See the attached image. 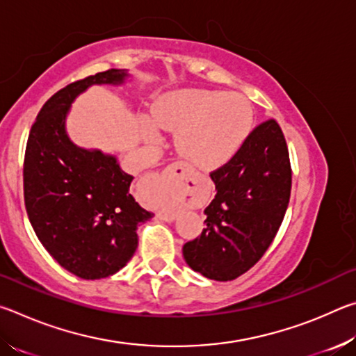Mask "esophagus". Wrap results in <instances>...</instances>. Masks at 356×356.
I'll return each mask as SVG.
<instances>
[{"label":"esophagus","instance_id":"34e87169","mask_svg":"<svg viewBox=\"0 0 356 356\" xmlns=\"http://www.w3.org/2000/svg\"><path fill=\"white\" fill-rule=\"evenodd\" d=\"M174 170H179L180 171V174H182V179L186 176V172H188V168L186 166H184L182 163H177L176 166H174ZM159 218L160 220H165V221H172L174 220V216L172 215H168V213H159Z\"/></svg>","mask_w":356,"mask_h":356}]
</instances>
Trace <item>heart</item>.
Listing matches in <instances>:
<instances>
[{"mask_svg": "<svg viewBox=\"0 0 356 356\" xmlns=\"http://www.w3.org/2000/svg\"><path fill=\"white\" fill-rule=\"evenodd\" d=\"M154 119L161 129L177 131L180 155L201 170L225 165L243 146L252 129V108L240 94L180 89L156 102ZM154 120L141 119L143 135L160 141Z\"/></svg>", "mask_w": 356, "mask_h": 356, "instance_id": "1", "label": "heart"}]
</instances>
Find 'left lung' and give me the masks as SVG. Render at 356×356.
I'll use <instances>...</instances> for the list:
<instances>
[{
	"instance_id": "left-lung-1",
	"label": "left lung",
	"mask_w": 356,
	"mask_h": 356,
	"mask_svg": "<svg viewBox=\"0 0 356 356\" xmlns=\"http://www.w3.org/2000/svg\"><path fill=\"white\" fill-rule=\"evenodd\" d=\"M215 200L206 229L182 248L185 262L209 280L232 281L272 245L291 200L292 170L286 138L275 119L259 124L238 152L210 172Z\"/></svg>"
}]
</instances>
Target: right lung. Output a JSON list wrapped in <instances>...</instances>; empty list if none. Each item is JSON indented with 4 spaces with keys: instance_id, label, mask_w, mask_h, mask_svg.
Here are the masks:
<instances>
[{
    "instance_id": "add662e5",
    "label": "right lung",
    "mask_w": 356,
    "mask_h": 356,
    "mask_svg": "<svg viewBox=\"0 0 356 356\" xmlns=\"http://www.w3.org/2000/svg\"><path fill=\"white\" fill-rule=\"evenodd\" d=\"M110 69L67 84L40 108L29 131L23 191L35 236L53 259L83 280L111 276L138 246L136 229L154 213L130 193L134 177L116 156L75 146L65 131L72 102L92 84H120Z\"/></svg>"
}]
</instances>
